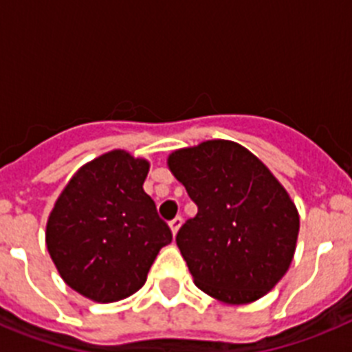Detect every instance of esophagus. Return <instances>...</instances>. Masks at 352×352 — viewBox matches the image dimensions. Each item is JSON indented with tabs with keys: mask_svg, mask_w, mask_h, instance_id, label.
Returning <instances> with one entry per match:
<instances>
[{
	"mask_svg": "<svg viewBox=\"0 0 352 352\" xmlns=\"http://www.w3.org/2000/svg\"><path fill=\"white\" fill-rule=\"evenodd\" d=\"M182 222H183V219H182V217H179V214H178V217H176V219H173L169 222L170 231H173L174 236H176V232H178V229H179V226H182Z\"/></svg>",
	"mask_w": 352,
	"mask_h": 352,
	"instance_id": "obj_1",
	"label": "esophagus"
}]
</instances>
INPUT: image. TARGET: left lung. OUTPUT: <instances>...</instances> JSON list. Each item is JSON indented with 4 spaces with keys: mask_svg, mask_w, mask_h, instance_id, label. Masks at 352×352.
<instances>
[{
    "mask_svg": "<svg viewBox=\"0 0 352 352\" xmlns=\"http://www.w3.org/2000/svg\"><path fill=\"white\" fill-rule=\"evenodd\" d=\"M169 169L197 204L176 234L195 285L236 305L272 291L294 256L300 217L268 167L236 142L206 141L174 151Z\"/></svg>",
    "mask_w": 352,
    "mask_h": 352,
    "instance_id": "obj_1",
    "label": "left lung"
}]
</instances>
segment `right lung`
<instances>
[{"instance_id": "add662e5", "label": "right lung", "mask_w": 352, "mask_h": 352, "mask_svg": "<svg viewBox=\"0 0 352 352\" xmlns=\"http://www.w3.org/2000/svg\"><path fill=\"white\" fill-rule=\"evenodd\" d=\"M149 164L114 149L80 167L56 201L47 250L61 278L98 303L132 296L158 250L173 241L142 190Z\"/></svg>"}]
</instances>
